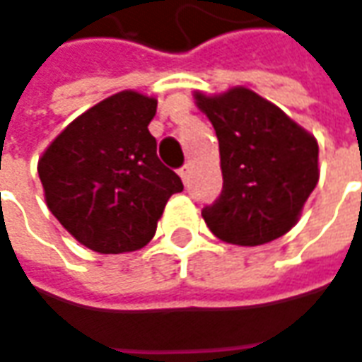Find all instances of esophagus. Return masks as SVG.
<instances>
[{
    "label": "esophagus",
    "mask_w": 362,
    "mask_h": 362,
    "mask_svg": "<svg viewBox=\"0 0 362 362\" xmlns=\"http://www.w3.org/2000/svg\"><path fill=\"white\" fill-rule=\"evenodd\" d=\"M178 174H180L182 182L188 184V182H190V165H182L180 170H178Z\"/></svg>",
    "instance_id": "34e87169"
}]
</instances>
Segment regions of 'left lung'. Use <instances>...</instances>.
Returning <instances> with one entry per match:
<instances>
[{"mask_svg":"<svg viewBox=\"0 0 362 362\" xmlns=\"http://www.w3.org/2000/svg\"><path fill=\"white\" fill-rule=\"evenodd\" d=\"M194 102L217 133L223 172L221 197L202 209L206 227L235 245L285 235L320 180L315 137L244 86L194 92Z\"/></svg>","mask_w":362,"mask_h":362,"instance_id":"8db88e82","label":"left lung"}]
</instances>
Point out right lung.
<instances>
[{"instance_id": "obj_1", "label": "right lung", "mask_w": 362, "mask_h": 362, "mask_svg": "<svg viewBox=\"0 0 362 362\" xmlns=\"http://www.w3.org/2000/svg\"><path fill=\"white\" fill-rule=\"evenodd\" d=\"M156 110V98L118 92L69 122L38 160L49 211L94 252L149 244L168 199L184 188L147 129Z\"/></svg>"}]
</instances>
